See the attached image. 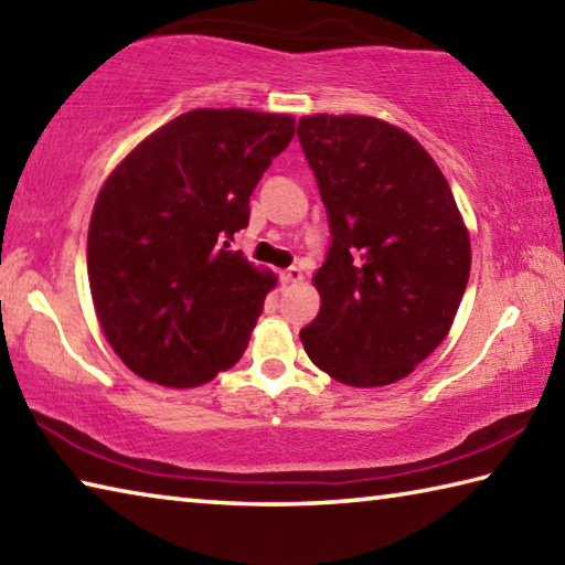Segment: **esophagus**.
I'll return each mask as SVG.
<instances>
[{"mask_svg": "<svg viewBox=\"0 0 565 565\" xmlns=\"http://www.w3.org/2000/svg\"><path fill=\"white\" fill-rule=\"evenodd\" d=\"M280 280H282V285H298L305 280V275L300 267H288V270L280 273Z\"/></svg>", "mask_w": 565, "mask_h": 565, "instance_id": "34e87169", "label": "esophagus"}]
</instances>
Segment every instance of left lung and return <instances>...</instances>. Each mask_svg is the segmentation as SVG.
<instances>
[{"mask_svg": "<svg viewBox=\"0 0 565 565\" xmlns=\"http://www.w3.org/2000/svg\"><path fill=\"white\" fill-rule=\"evenodd\" d=\"M298 138L332 233L302 348L350 387L399 382L457 318L471 270L467 223L439 166L404 128L315 114L300 118Z\"/></svg>", "mask_w": 565, "mask_h": 565, "instance_id": "left-lung-1", "label": "left lung"}]
</instances>
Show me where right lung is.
<instances>
[{
  "label": "right lung",
  "mask_w": 565,
  "mask_h": 565,
  "mask_svg": "<svg viewBox=\"0 0 565 565\" xmlns=\"http://www.w3.org/2000/svg\"><path fill=\"white\" fill-rule=\"evenodd\" d=\"M295 118L195 108L146 136L96 195L86 265L98 324L146 382L188 390L243 358L277 277L227 250Z\"/></svg>",
  "instance_id": "obj_1"
}]
</instances>
